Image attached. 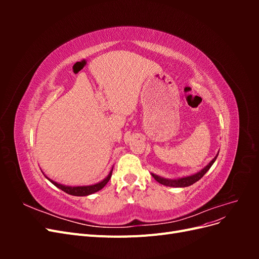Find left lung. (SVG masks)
Masks as SVG:
<instances>
[{
  "label": "left lung",
  "mask_w": 259,
  "mask_h": 259,
  "mask_svg": "<svg viewBox=\"0 0 259 259\" xmlns=\"http://www.w3.org/2000/svg\"><path fill=\"white\" fill-rule=\"evenodd\" d=\"M219 153V152H218ZM218 153L216 154V156L215 158L211 160L207 165L203 168V169H201L200 171H198L197 174H193V175H191V176H187V177H182V178H177V179H167V178H164V177H161V176H158V175H155V174H152L151 173V175H152V177L156 180V182L158 183H160V184H162V185H164V186H167V187H176V188H184V187H188V186H191V185H193L194 183H197L198 180H200L203 176L205 175V173L206 171L210 168V166L213 165L214 164V162L216 161V159H217V156H218Z\"/></svg>",
  "instance_id": "8db88e82"
}]
</instances>
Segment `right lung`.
I'll return each instance as SVG.
<instances>
[{
  "label": "right lung",
  "instance_id": "add662e5",
  "mask_svg": "<svg viewBox=\"0 0 259 259\" xmlns=\"http://www.w3.org/2000/svg\"><path fill=\"white\" fill-rule=\"evenodd\" d=\"M112 169L110 170V173H109V175L104 180H101V182H99V183H97L95 185H90V186H74V187H72V186H65V185H61V184H58L56 182H54V180L50 179L48 176H45V177L48 178L54 186H56L57 188H59V189H61L62 191H65L68 194L75 195V197H85V195H90L92 193H95V192L103 189V188L107 185V183L111 178Z\"/></svg>",
  "mask_w": 259,
  "mask_h": 259
}]
</instances>
